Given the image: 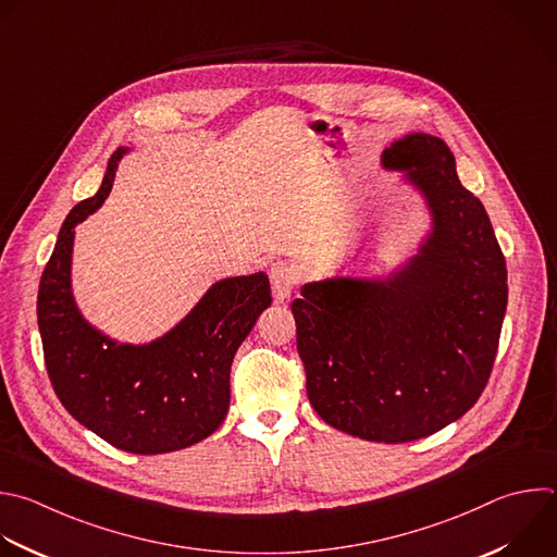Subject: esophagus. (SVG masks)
Returning a JSON list of instances; mask_svg holds the SVG:
<instances>
[{
  "label": "esophagus",
  "instance_id": "obj_1",
  "mask_svg": "<svg viewBox=\"0 0 557 557\" xmlns=\"http://www.w3.org/2000/svg\"><path fill=\"white\" fill-rule=\"evenodd\" d=\"M269 280H271L275 301H284L297 284V273L288 262H273L269 271Z\"/></svg>",
  "mask_w": 557,
  "mask_h": 557
}]
</instances>
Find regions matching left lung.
I'll list each match as a JSON object with an SVG mask.
<instances>
[{
	"label": "left lung",
	"mask_w": 557,
	"mask_h": 557,
	"mask_svg": "<svg viewBox=\"0 0 557 557\" xmlns=\"http://www.w3.org/2000/svg\"><path fill=\"white\" fill-rule=\"evenodd\" d=\"M429 201L433 234L387 282L325 280L293 301L319 418L367 442L429 437L474 407L507 308L505 256L448 144L411 133L383 152Z\"/></svg>",
	"instance_id": "1"
}]
</instances>
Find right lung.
Listing matches in <instances>:
<instances>
[{"label":"right lung","instance_id":"right-lung-1","mask_svg":"<svg viewBox=\"0 0 557 557\" xmlns=\"http://www.w3.org/2000/svg\"><path fill=\"white\" fill-rule=\"evenodd\" d=\"M117 148L100 190L65 219L44 269L37 319L50 383L63 407L111 446L161 455L210 437L230 409L236 349L271 306L264 273L214 284L172 332L150 345H115L81 317L70 284L74 227L111 193Z\"/></svg>","mask_w":557,"mask_h":557}]
</instances>
